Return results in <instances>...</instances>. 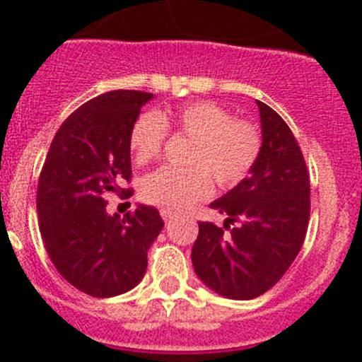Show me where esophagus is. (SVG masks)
<instances>
[{"label": "esophagus", "mask_w": 362, "mask_h": 362, "mask_svg": "<svg viewBox=\"0 0 362 362\" xmlns=\"http://www.w3.org/2000/svg\"><path fill=\"white\" fill-rule=\"evenodd\" d=\"M160 217L164 218V221H171V218L175 217V214L171 210H166V208H163V210H160Z\"/></svg>", "instance_id": "1"}]
</instances>
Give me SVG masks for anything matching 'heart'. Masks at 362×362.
<instances>
[{
	"label": "heart",
	"instance_id": "b5f03b06",
	"mask_svg": "<svg viewBox=\"0 0 362 362\" xmlns=\"http://www.w3.org/2000/svg\"><path fill=\"white\" fill-rule=\"evenodd\" d=\"M168 129L191 140L187 154L191 168H159L140 185L145 203L166 210H185L208 198L214 189L211 177L221 189L236 187L250 173L262 148L257 124L235 119L214 101H192L175 110L145 112L134 120L129 148L136 164L158 158Z\"/></svg>",
	"mask_w": 362,
	"mask_h": 362
}]
</instances>
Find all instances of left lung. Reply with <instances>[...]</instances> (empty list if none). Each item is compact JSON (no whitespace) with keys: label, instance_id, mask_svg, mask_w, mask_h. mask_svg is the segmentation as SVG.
<instances>
[{"label":"left lung","instance_id":"left-lung-1","mask_svg":"<svg viewBox=\"0 0 362 362\" xmlns=\"http://www.w3.org/2000/svg\"><path fill=\"white\" fill-rule=\"evenodd\" d=\"M262 148L250 175L210 204L224 228L199 222L191 257L206 287L229 299L272 289L301 250L310 218V177L286 120L262 101ZM236 223V226H231Z\"/></svg>","mask_w":362,"mask_h":362}]
</instances>
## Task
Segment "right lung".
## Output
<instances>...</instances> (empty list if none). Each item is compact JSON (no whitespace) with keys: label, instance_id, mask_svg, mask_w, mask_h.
Returning <instances> with one entry per match:
<instances>
[{"label":"right lung","instance_id":"right-lung-1","mask_svg":"<svg viewBox=\"0 0 362 362\" xmlns=\"http://www.w3.org/2000/svg\"><path fill=\"white\" fill-rule=\"evenodd\" d=\"M154 98L112 90L76 108L50 144L36 192L40 231L50 261L64 280L94 298H112L138 286L147 252L164 222L154 206L107 214V192L131 180L129 133L140 108Z\"/></svg>","mask_w":362,"mask_h":362}]
</instances>
